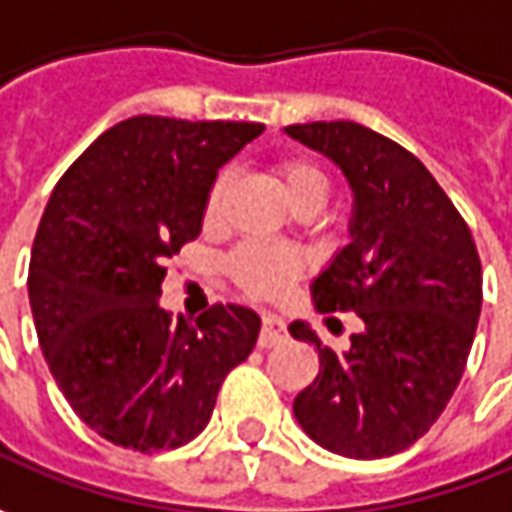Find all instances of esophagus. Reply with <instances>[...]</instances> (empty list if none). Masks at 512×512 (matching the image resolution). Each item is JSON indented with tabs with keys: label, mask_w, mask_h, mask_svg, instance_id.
<instances>
[{
	"label": "esophagus",
	"mask_w": 512,
	"mask_h": 512,
	"mask_svg": "<svg viewBox=\"0 0 512 512\" xmlns=\"http://www.w3.org/2000/svg\"><path fill=\"white\" fill-rule=\"evenodd\" d=\"M286 340V320L277 314H263V328H260V345L272 348V345Z\"/></svg>",
	"instance_id": "obj_1"
}]
</instances>
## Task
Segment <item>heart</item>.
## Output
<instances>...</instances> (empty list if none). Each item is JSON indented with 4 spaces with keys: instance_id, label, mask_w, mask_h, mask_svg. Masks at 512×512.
<instances>
[{
    "instance_id": "1",
    "label": "heart",
    "mask_w": 512,
    "mask_h": 512,
    "mask_svg": "<svg viewBox=\"0 0 512 512\" xmlns=\"http://www.w3.org/2000/svg\"><path fill=\"white\" fill-rule=\"evenodd\" d=\"M280 181L289 195V201L300 195H326V175L323 169L314 167L311 161H286L280 164ZM226 178H218L215 186L209 189L206 198V221H218L226 195ZM306 269V255L294 246L283 243H269V240H246L240 243L232 255L226 257V272L238 283L240 289L255 294V297H274L280 291H286Z\"/></svg>"
}]
</instances>
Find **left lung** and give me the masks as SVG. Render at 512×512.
Here are the masks:
<instances>
[{
  "instance_id": "1",
  "label": "left lung",
  "mask_w": 512,
  "mask_h": 512,
  "mask_svg": "<svg viewBox=\"0 0 512 512\" xmlns=\"http://www.w3.org/2000/svg\"><path fill=\"white\" fill-rule=\"evenodd\" d=\"M283 133L323 152L354 192L351 240L314 277V309L362 320L345 351L294 320V340L320 354V374L294 399L300 428L351 459L411 448L445 411L465 374L482 263L473 235L425 164L354 121L291 124Z\"/></svg>"
}]
</instances>
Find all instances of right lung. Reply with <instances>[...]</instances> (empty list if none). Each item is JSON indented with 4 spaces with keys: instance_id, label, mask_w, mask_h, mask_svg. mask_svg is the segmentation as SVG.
Wrapping results in <instances>:
<instances>
[{
    "instance_id": "add662e5",
    "label": "right lung",
    "mask_w": 512,
    "mask_h": 512,
    "mask_svg": "<svg viewBox=\"0 0 512 512\" xmlns=\"http://www.w3.org/2000/svg\"><path fill=\"white\" fill-rule=\"evenodd\" d=\"M263 133L252 121L135 115L81 152L33 240L27 294L70 408L98 436L155 453L206 428L260 317L218 303L195 323L158 306L164 263L201 235L218 169Z\"/></svg>"
}]
</instances>
